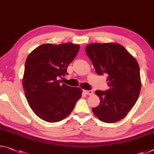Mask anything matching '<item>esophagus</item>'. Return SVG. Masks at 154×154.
<instances>
[{"label":"esophagus","mask_w":154,"mask_h":154,"mask_svg":"<svg viewBox=\"0 0 154 154\" xmlns=\"http://www.w3.org/2000/svg\"><path fill=\"white\" fill-rule=\"evenodd\" d=\"M84 92L86 93L87 95H92V94H93V91L92 90H84Z\"/></svg>","instance_id":"obj_1"}]
</instances>
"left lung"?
Wrapping results in <instances>:
<instances>
[{"label":"left lung","instance_id":"8db88e82","mask_svg":"<svg viewBox=\"0 0 154 154\" xmlns=\"http://www.w3.org/2000/svg\"><path fill=\"white\" fill-rule=\"evenodd\" d=\"M86 52L99 75L108 74L109 89L96 90L100 103L92 108L104 123H115L127 116L137 101L141 82L137 61L123 46L116 43L90 44Z\"/></svg>","mask_w":154,"mask_h":154}]
</instances>
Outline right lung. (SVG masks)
<instances>
[{"instance_id":"right-lung-1","label":"right lung","mask_w":154,"mask_h":154,"mask_svg":"<svg viewBox=\"0 0 154 154\" xmlns=\"http://www.w3.org/2000/svg\"><path fill=\"white\" fill-rule=\"evenodd\" d=\"M79 45L44 44L26 58L23 86L28 103L36 115L49 123L65 119L82 97V89L61 84L68 66L76 57Z\"/></svg>"}]
</instances>
